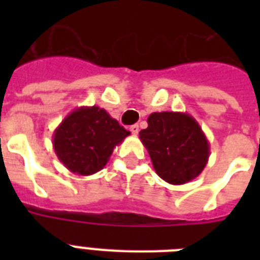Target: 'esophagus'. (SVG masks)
Wrapping results in <instances>:
<instances>
[{
    "instance_id": "esophagus-1",
    "label": "esophagus",
    "mask_w": 260,
    "mask_h": 260,
    "mask_svg": "<svg viewBox=\"0 0 260 260\" xmlns=\"http://www.w3.org/2000/svg\"><path fill=\"white\" fill-rule=\"evenodd\" d=\"M129 131L132 132V135H135V136H136V135L139 134V125H136V124H135V125H131Z\"/></svg>"
}]
</instances>
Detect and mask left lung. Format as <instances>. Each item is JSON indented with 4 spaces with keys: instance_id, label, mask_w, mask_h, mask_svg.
Wrapping results in <instances>:
<instances>
[{
    "instance_id": "1",
    "label": "left lung",
    "mask_w": 260,
    "mask_h": 260,
    "mask_svg": "<svg viewBox=\"0 0 260 260\" xmlns=\"http://www.w3.org/2000/svg\"><path fill=\"white\" fill-rule=\"evenodd\" d=\"M139 132L155 171L171 185L197 178L209 159V142L197 120L182 112H154Z\"/></svg>"
}]
</instances>
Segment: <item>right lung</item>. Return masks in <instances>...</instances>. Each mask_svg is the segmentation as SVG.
I'll return each mask as SVG.
<instances>
[{"mask_svg":"<svg viewBox=\"0 0 260 260\" xmlns=\"http://www.w3.org/2000/svg\"><path fill=\"white\" fill-rule=\"evenodd\" d=\"M129 135L105 109L81 106L55 129L52 146L67 170L86 177L102 170L114 147Z\"/></svg>","mask_w":260,"mask_h":260,"instance_id":"1","label":"right lung"}]
</instances>
